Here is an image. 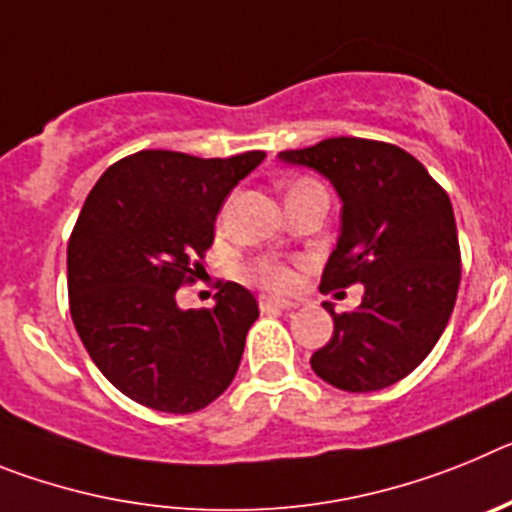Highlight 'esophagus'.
<instances>
[{"mask_svg": "<svg viewBox=\"0 0 512 512\" xmlns=\"http://www.w3.org/2000/svg\"><path fill=\"white\" fill-rule=\"evenodd\" d=\"M259 305H261V310H292V307H295V302L284 300V297L261 295Z\"/></svg>", "mask_w": 512, "mask_h": 512, "instance_id": "34e87169", "label": "esophagus"}]
</instances>
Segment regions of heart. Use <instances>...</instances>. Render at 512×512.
<instances>
[{
    "mask_svg": "<svg viewBox=\"0 0 512 512\" xmlns=\"http://www.w3.org/2000/svg\"><path fill=\"white\" fill-rule=\"evenodd\" d=\"M300 184H307V179L305 182H297L295 187H300ZM253 277L259 279V282L269 284V287H287L289 279H292L282 264H271V261H264V264L256 266V269H253Z\"/></svg>",
    "mask_w": 512,
    "mask_h": 512,
    "instance_id": "obj_1",
    "label": "heart"
}]
</instances>
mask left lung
<instances>
[{"label":"left lung","mask_w":512,"mask_h":512,"mask_svg":"<svg viewBox=\"0 0 512 512\" xmlns=\"http://www.w3.org/2000/svg\"><path fill=\"white\" fill-rule=\"evenodd\" d=\"M277 158L328 179L341 200V233L320 289L364 284L356 310L338 315L323 302L333 336L312 354V372L346 392L400 382L454 312L461 256L449 194L418 158L379 140L328 138Z\"/></svg>","instance_id":"1"}]
</instances>
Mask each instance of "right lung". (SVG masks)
<instances>
[{"instance_id": "1", "label": "right lung", "mask_w": 512, "mask_h": 512, "mask_svg": "<svg viewBox=\"0 0 512 512\" xmlns=\"http://www.w3.org/2000/svg\"><path fill=\"white\" fill-rule=\"evenodd\" d=\"M266 158L140 151L99 176L69 241L76 333L122 395L197 413L228 390L259 302L225 282L210 310H184L176 289L200 277L225 197Z\"/></svg>"}]
</instances>
